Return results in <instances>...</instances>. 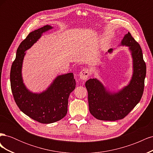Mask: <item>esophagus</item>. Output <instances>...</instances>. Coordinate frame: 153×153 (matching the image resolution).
I'll use <instances>...</instances> for the list:
<instances>
[{
    "mask_svg": "<svg viewBox=\"0 0 153 153\" xmlns=\"http://www.w3.org/2000/svg\"><path fill=\"white\" fill-rule=\"evenodd\" d=\"M90 75V72H89V69L87 68H84L82 70L80 71L79 73V77L81 80H87L88 77Z\"/></svg>",
    "mask_w": 153,
    "mask_h": 153,
    "instance_id": "esophagus-1",
    "label": "esophagus"
}]
</instances>
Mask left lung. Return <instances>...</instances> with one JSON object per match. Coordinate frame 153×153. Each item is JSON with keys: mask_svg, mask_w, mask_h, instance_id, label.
I'll return each mask as SVG.
<instances>
[{"mask_svg": "<svg viewBox=\"0 0 153 153\" xmlns=\"http://www.w3.org/2000/svg\"><path fill=\"white\" fill-rule=\"evenodd\" d=\"M119 47H128L131 56L133 72L128 84L115 91H111L96 78L85 82L89 112L101 121H115L123 119L139 103L143 94L146 65L139 44L128 32ZM113 51L110 48L105 55L112 53ZM98 67L101 68V65Z\"/></svg>", "mask_w": 153, "mask_h": 153, "instance_id": "obj_1", "label": "left lung"}]
</instances>
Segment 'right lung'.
<instances>
[{"label":"right lung","mask_w":153,"mask_h":153,"mask_svg":"<svg viewBox=\"0 0 153 153\" xmlns=\"http://www.w3.org/2000/svg\"><path fill=\"white\" fill-rule=\"evenodd\" d=\"M53 27L45 25L31 32L18 47L10 72L12 93L18 108L27 116L40 123L50 124L59 121L68 112L69 96L75 89L73 73L57 75L45 90L30 91L22 76L23 62L26 51L38 41L43 33Z\"/></svg>","instance_id":"1"}]
</instances>
